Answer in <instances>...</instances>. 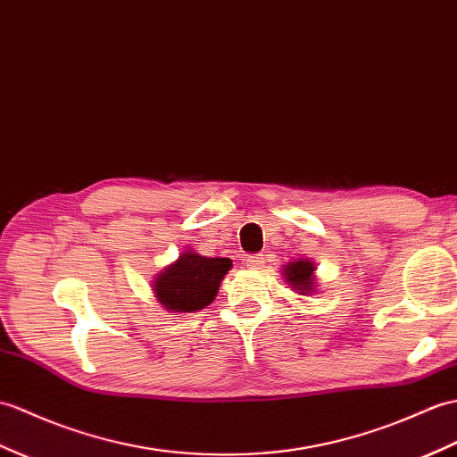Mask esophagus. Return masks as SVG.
Returning a JSON list of instances; mask_svg holds the SVG:
<instances>
[{"label":"esophagus","mask_w":457,"mask_h":457,"mask_svg":"<svg viewBox=\"0 0 457 457\" xmlns=\"http://www.w3.org/2000/svg\"><path fill=\"white\" fill-rule=\"evenodd\" d=\"M262 262H264V254H251V257H247V267L253 270L261 269Z\"/></svg>","instance_id":"obj_1"}]
</instances>
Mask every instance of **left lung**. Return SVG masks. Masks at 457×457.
Masks as SVG:
<instances>
[{
  "label": "left lung",
  "mask_w": 457,
  "mask_h": 457,
  "mask_svg": "<svg viewBox=\"0 0 457 457\" xmlns=\"http://www.w3.org/2000/svg\"><path fill=\"white\" fill-rule=\"evenodd\" d=\"M315 264L310 259H298L292 261L284 267V277L286 282L292 284L294 290L300 294H312L315 288Z\"/></svg>",
  "instance_id": "1"
}]
</instances>
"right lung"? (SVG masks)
I'll list each match as a JSON object with an SVG mask.
<instances>
[{
	"label": "right lung",
	"instance_id": "right-lung-1",
	"mask_svg": "<svg viewBox=\"0 0 457 457\" xmlns=\"http://www.w3.org/2000/svg\"><path fill=\"white\" fill-rule=\"evenodd\" d=\"M231 269L229 259H212L185 251L154 280V294L165 310L195 313L214 302L220 282Z\"/></svg>",
	"mask_w": 457,
	"mask_h": 457
}]
</instances>
